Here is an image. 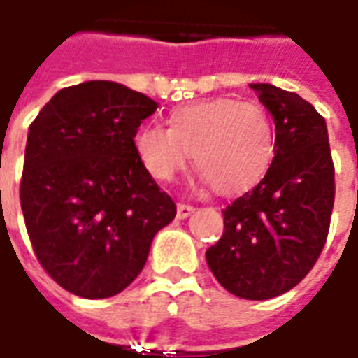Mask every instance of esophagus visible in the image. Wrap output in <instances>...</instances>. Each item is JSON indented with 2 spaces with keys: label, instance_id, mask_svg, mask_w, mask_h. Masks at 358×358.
<instances>
[{
  "label": "esophagus",
  "instance_id": "obj_1",
  "mask_svg": "<svg viewBox=\"0 0 358 358\" xmlns=\"http://www.w3.org/2000/svg\"><path fill=\"white\" fill-rule=\"evenodd\" d=\"M193 212H195V208L191 206V204H184V202H180L178 206H176V217L178 219L189 217Z\"/></svg>",
  "mask_w": 358,
  "mask_h": 358
}]
</instances>
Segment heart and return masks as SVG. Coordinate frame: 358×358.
<instances>
[{
	"label": "heart",
	"instance_id": "obj_1",
	"mask_svg": "<svg viewBox=\"0 0 358 358\" xmlns=\"http://www.w3.org/2000/svg\"><path fill=\"white\" fill-rule=\"evenodd\" d=\"M135 150L159 182H171L193 154L196 171L213 191L232 195L252 187L275 156V128L266 109L234 98H215L174 109L169 129L141 128Z\"/></svg>",
	"mask_w": 358,
	"mask_h": 358
}]
</instances>
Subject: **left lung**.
Masks as SVG:
<instances>
[{
  "label": "left lung",
  "instance_id": "1",
  "mask_svg": "<svg viewBox=\"0 0 358 358\" xmlns=\"http://www.w3.org/2000/svg\"><path fill=\"white\" fill-rule=\"evenodd\" d=\"M250 89L275 122V156L266 176L223 210L224 232L206 260L230 294L264 301L297 286L322 255L334 165L327 124L312 103L269 83Z\"/></svg>",
  "mask_w": 358,
  "mask_h": 358
}]
</instances>
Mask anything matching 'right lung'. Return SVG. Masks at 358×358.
<instances>
[{"label":"right lung","mask_w":358,"mask_h":358,"mask_svg":"<svg viewBox=\"0 0 358 358\" xmlns=\"http://www.w3.org/2000/svg\"><path fill=\"white\" fill-rule=\"evenodd\" d=\"M152 98L115 81L66 87L31 122L20 204L36 260L66 292L106 299L145 267L176 215L135 150Z\"/></svg>","instance_id":"right-lung-1"}]
</instances>
